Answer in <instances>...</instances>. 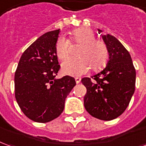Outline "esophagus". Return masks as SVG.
Returning a JSON list of instances; mask_svg holds the SVG:
<instances>
[{
	"instance_id": "1",
	"label": "esophagus",
	"mask_w": 146,
	"mask_h": 146,
	"mask_svg": "<svg viewBox=\"0 0 146 146\" xmlns=\"http://www.w3.org/2000/svg\"><path fill=\"white\" fill-rule=\"evenodd\" d=\"M75 80H76V84H80V80H81V79H80V77H76V78H75Z\"/></svg>"
}]
</instances>
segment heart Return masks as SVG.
Returning a JSON list of instances; mask_svg holds the SVG:
<instances>
[{
  "label": "heart",
  "instance_id": "b5f03b06",
  "mask_svg": "<svg viewBox=\"0 0 146 146\" xmlns=\"http://www.w3.org/2000/svg\"><path fill=\"white\" fill-rule=\"evenodd\" d=\"M94 32L90 29L81 27L73 30L70 40L64 37L58 39L55 44V54L58 59L63 60L68 56L69 41L80 43L77 51L78 57L69 58L62 64V71L69 76H77L89 70H97L104 66L109 58V51L104 41L96 40Z\"/></svg>",
  "mask_w": 146,
  "mask_h": 146
}]
</instances>
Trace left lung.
Listing matches in <instances>:
<instances>
[{"mask_svg":"<svg viewBox=\"0 0 146 146\" xmlns=\"http://www.w3.org/2000/svg\"><path fill=\"white\" fill-rule=\"evenodd\" d=\"M98 33H102L98 30ZM109 51V61L101 72L81 82L87 88L84 98L86 110L102 120H112L122 114L135 89L136 72L131 54L110 34L102 35Z\"/></svg>","mask_w":146,"mask_h":146,"instance_id":"1","label":"left lung"}]
</instances>
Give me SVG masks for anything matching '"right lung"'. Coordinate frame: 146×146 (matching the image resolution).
<instances>
[{"label": "right lung", "instance_id": "obj_1", "mask_svg": "<svg viewBox=\"0 0 146 146\" xmlns=\"http://www.w3.org/2000/svg\"><path fill=\"white\" fill-rule=\"evenodd\" d=\"M60 30L36 39L22 54L15 73V95L23 113L35 122L47 123L62 113L75 79L55 76L60 69L55 44Z\"/></svg>", "mask_w": 146, "mask_h": 146}]
</instances>
